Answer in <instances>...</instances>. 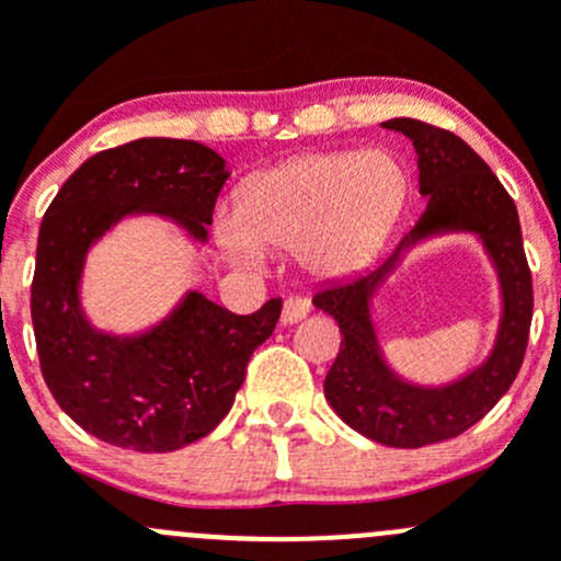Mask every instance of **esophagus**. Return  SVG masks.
Segmentation results:
<instances>
[{
	"label": "esophagus",
	"mask_w": 561,
	"mask_h": 561,
	"mask_svg": "<svg viewBox=\"0 0 561 561\" xmlns=\"http://www.w3.org/2000/svg\"><path fill=\"white\" fill-rule=\"evenodd\" d=\"M307 314H309L307 298L293 296V298H287L285 309H282V322H285V325H293V322H301Z\"/></svg>",
	"instance_id": "34e87169"
}]
</instances>
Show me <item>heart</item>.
<instances>
[{"instance_id":"heart-1","label":"heart","mask_w":561,"mask_h":561,"mask_svg":"<svg viewBox=\"0 0 561 561\" xmlns=\"http://www.w3.org/2000/svg\"><path fill=\"white\" fill-rule=\"evenodd\" d=\"M410 201V173L386 149L314 151L249 175L219 241L236 263L260 268L263 249H298L322 279L366 268Z\"/></svg>"}]
</instances>
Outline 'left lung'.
<instances>
[{
	"instance_id": "left-lung-1",
	"label": "left lung",
	"mask_w": 561,
	"mask_h": 561,
	"mask_svg": "<svg viewBox=\"0 0 561 561\" xmlns=\"http://www.w3.org/2000/svg\"><path fill=\"white\" fill-rule=\"evenodd\" d=\"M382 127L415 146L426 211L375 271L331 282L317 290L312 304L342 331V347L325 377L333 412L388 448H423L467 432L513 386L529 339L531 274L516 203L458 135L404 116ZM454 232L472 234L484 247L501 285V325L480 365L456 381L423 387L399 376L387 360L376 333L374 298L412 248Z\"/></svg>"
}]
</instances>
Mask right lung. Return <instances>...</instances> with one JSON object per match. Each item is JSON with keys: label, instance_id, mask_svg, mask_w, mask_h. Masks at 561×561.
I'll return each instance as SVG.
<instances>
[{"label": "right lung", "instance_id": "obj_1", "mask_svg": "<svg viewBox=\"0 0 561 561\" xmlns=\"http://www.w3.org/2000/svg\"><path fill=\"white\" fill-rule=\"evenodd\" d=\"M228 162L197 140L140 138L89 157L56 192L37 236L32 325L56 404L92 437L138 454H171L219 426L254 350L274 333L282 298L233 314L186 290L144 331L113 333L83 309L92 247L127 217H162L208 241Z\"/></svg>", "mask_w": 561, "mask_h": 561}]
</instances>
